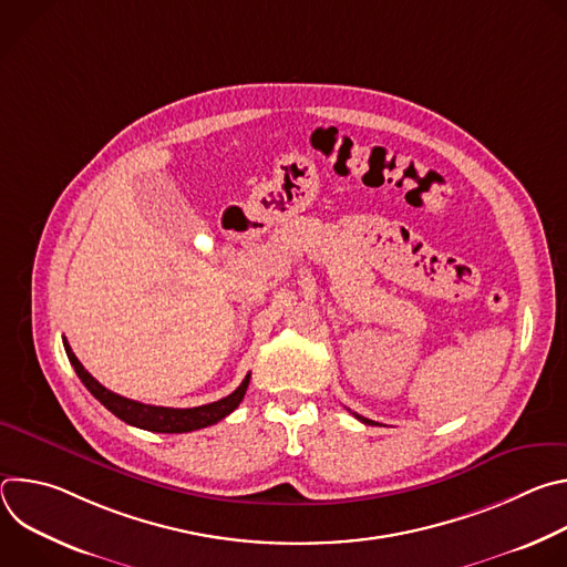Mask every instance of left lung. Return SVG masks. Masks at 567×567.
I'll return each instance as SVG.
<instances>
[{
	"instance_id": "obj_1",
	"label": "left lung",
	"mask_w": 567,
	"mask_h": 567,
	"mask_svg": "<svg viewBox=\"0 0 567 567\" xmlns=\"http://www.w3.org/2000/svg\"><path fill=\"white\" fill-rule=\"evenodd\" d=\"M354 417H357V420H359V422H363V424H374V422H372V420H365V417H361V415H357V413H354Z\"/></svg>"
}]
</instances>
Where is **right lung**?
Here are the masks:
<instances>
[{
    "label": "right lung",
    "mask_w": 567,
    "mask_h": 567,
    "mask_svg": "<svg viewBox=\"0 0 567 567\" xmlns=\"http://www.w3.org/2000/svg\"><path fill=\"white\" fill-rule=\"evenodd\" d=\"M64 352L75 370V374L80 377V381L85 383V388L103 403V406L114 413L118 420H123L130 426L143 429V431H152V433H190L197 429H206L217 424L219 420H224L226 415H230L239 401L245 399V392L249 388V379L251 374L245 377V381L239 383L237 390H233L228 396L206 403V406H197V409H166V406H150V403H141L127 396H121L112 390H107L105 385H101L85 368L75 359V354L71 352L69 343L64 341Z\"/></svg>",
    "instance_id": "right-lung-1"
}]
</instances>
